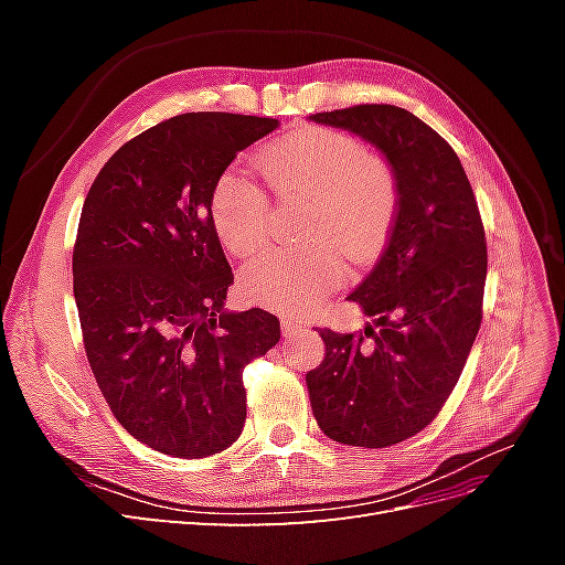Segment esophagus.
Wrapping results in <instances>:
<instances>
[{
    "instance_id": "obj_1",
    "label": "esophagus",
    "mask_w": 565,
    "mask_h": 565,
    "mask_svg": "<svg viewBox=\"0 0 565 565\" xmlns=\"http://www.w3.org/2000/svg\"><path fill=\"white\" fill-rule=\"evenodd\" d=\"M297 330H301V320L282 318V332H285V334H295Z\"/></svg>"
}]
</instances>
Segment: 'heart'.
<instances>
[{
  "mask_svg": "<svg viewBox=\"0 0 565 565\" xmlns=\"http://www.w3.org/2000/svg\"><path fill=\"white\" fill-rule=\"evenodd\" d=\"M259 169L280 202H306L299 235L309 241L256 256L243 270V289L247 299L276 311L306 313L344 278L341 252L353 264H367L382 249L398 204L396 177L353 136L322 127L273 143ZM212 218L233 254H254L268 241L270 204L247 177L218 179Z\"/></svg>",
  "mask_w": 565,
  "mask_h": 565,
  "instance_id": "1",
  "label": "heart"
}]
</instances>
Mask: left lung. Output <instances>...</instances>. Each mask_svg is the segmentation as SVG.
Returning a JSON list of instances; mask_svg holds the SVG:
<instances>
[{"mask_svg":"<svg viewBox=\"0 0 565 565\" xmlns=\"http://www.w3.org/2000/svg\"><path fill=\"white\" fill-rule=\"evenodd\" d=\"M311 119L382 150L398 185L388 243L349 295L380 330H318L324 361L306 374L324 436L388 448L436 419L465 370L483 320V221L457 152L413 113L363 104Z\"/></svg>","mask_w":565,"mask_h":565,"instance_id":"obj_1","label":"left lung"}]
</instances>
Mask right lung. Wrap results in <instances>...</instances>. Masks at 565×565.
<instances>
[{
  "mask_svg": "<svg viewBox=\"0 0 565 565\" xmlns=\"http://www.w3.org/2000/svg\"><path fill=\"white\" fill-rule=\"evenodd\" d=\"M280 122L185 113L134 136L84 200L73 289L96 384L143 446L183 459L243 434V370L280 341L264 311H224L233 270L212 193L235 156Z\"/></svg>",
  "mask_w": 565,
  "mask_h": 565,
  "instance_id": "1",
  "label": "right lung"
}]
</instances>
